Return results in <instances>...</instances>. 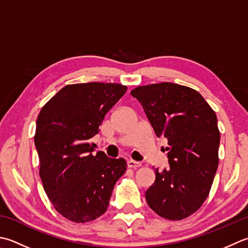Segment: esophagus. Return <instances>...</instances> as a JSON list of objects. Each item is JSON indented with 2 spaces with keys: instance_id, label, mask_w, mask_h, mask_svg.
Returning a JSON list of instances; mask_svg holds the SVG:
<instances>
[{
  "instance_id": "34e87169",
  "label": "esophagus",
  "mask_w": 248,
  "mask_h": 248,
  "mask_svg": "<svg viewBox=\"0 0 248 248\" xmlns=\"http://www.w3.org/2000/svg\"><path fill=\"white\" fill-rule=\"evenodd\" d=\"M127 166H128V168L137 169V168H140V166H142V164H140V162H139V161H134V160H128Z\"/></svg>"
}]
</instances>
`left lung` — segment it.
<instances>
[{
	"label": "left lung",
	"mask_w": 248,
	"mask_h": 248,
	"mask_svg": "<svg viewBox=\"0 0 248 248\" xmlns=\"http://www.w3.org/2000/svg\"><path fill=\"white\" fill-rule=\"evenodd\" d=\"M158 138L168 140L170 167L159 171L146 192L159 216L181 220L190 216L210 193L218 167L220 133L217 117L195 89L173 82L140 86L131 91Z\"/></svg>",
	"instance_id": "obj_1"
}]
</instances>
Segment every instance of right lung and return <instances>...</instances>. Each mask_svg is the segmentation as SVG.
Here are the masks:
<instances>
[{"label":"right lung","mask_w":248,"mask_h":248,"mask_svg":"<svg viewBox=\"0 0 248 248\" xmlns=\"http://www.w3.org/2000/svg\"><path fill=\"white\" fill-rule=\"evenodd\" d=\"M125 91V86L110 82L67 85L38 114L34 143L44 190L71 221L88 222L103 215L116 182L127 170L123 158H108L103 152L93 156L90 143Z\"/></svg>","instance_id":"add662e5"}]
</instances>
